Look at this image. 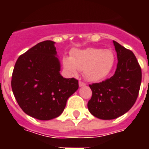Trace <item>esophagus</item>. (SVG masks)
Returning <instances> with one entry per match:
<instances>
[{
    "mask_svg": "<svg viewBox=\"0 0 149 149\" xmlns=\"http://www.w3.org/2000/svg\"><path fill=\"white\" fill-rule=\"evenodd\" d=\"M85 85H86V84H85L84 82H83V81H79V86H80V87L85 86Z\"/></svg>",
    "mask_w": 149,
    "mask_h": 149,
    "instance_id": "obj_1",
    "label": "esophagus"
}]
</instances>
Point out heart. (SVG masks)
Here are the masks:
<instances>
[{
  "mask_svg": "<svg viewBox=\"0 0 149 149\" xmlns=\"http://www.w3.org/2000/svg\"><path fill=\"white\" fill-rule=\"evenodd\" d=\"M115 63V56L109 49L89 48L75 51L71 58L64 59L65 68L71 74L84 71V77L92 82H99L109 75Z\"/></svg>",
  "mask_w": 149,
  "mask_h": 149,
  "instance_id": "obj_1",
  "label": "heart"
}]
</instances>
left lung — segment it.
I'll return each mask as SVG.
<instances>
[{
	"label": "left lung",
	"instance_id": "left-lung-1",
	"mask_svg": "<svg viewBox=\"0 0 149 149\" xmlns=\"http://www.w3.org/2000/svg\"><path fill=\"white\" fill-rule=\"evenodd\" d=\"M117 53L114 75L100 83L89 84L93 95L88 102L89 112L97 118L112 120L133 106L141 84V68L134 53L113 40Z\"/></svg>",
	"mask_w": 149,
	"mask_h": 149
}]
</instances>
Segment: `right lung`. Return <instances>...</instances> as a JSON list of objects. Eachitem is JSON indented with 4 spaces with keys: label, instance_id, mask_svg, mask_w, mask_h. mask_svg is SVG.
<instances>
[{
    "label": "right lung",
    "instance_id": "obj_1",
    "mask_svg": "<svg viewBox=\"0 0 149 149\" xmlns=\"http://www.w3.org/2000/svg\"><path fill=\"white\" fill-rule=\"evenodd\" d=\"M52 40L38 43L18 57L12 75L13 93L19 106L33 118L49 120L65 109L78 89L75 78H64Z\"/></svg>",
    "mask_w": 149,
    "mask_h": 149
}]
</instances>
